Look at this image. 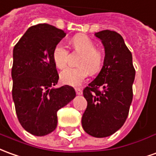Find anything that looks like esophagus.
I'll use <instances>...</instances> for the list:
<instances>
[{
  "label": "esophagus",
  "mask_w": 156,
  "mask_h": 156,
  "mask_svg": "<svg viewBox=\"0 0 156 156\" xmlns=\"http://www.w3.org/2000/svg\"><path fill=\"white\" fill-rule=\"evenodd\" d=\"M75 91H76V94H78V95H80V94H82V93H83L82 89H79V88H76V89H75Z\"/></svg>",
  "instance_id": "esophagus-1"
}]
</instances>
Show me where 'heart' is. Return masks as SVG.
<instances>
[{
	"label": "heart",
	"instance_id": "heart-1",
	"mask_svg": "<svg viewBox=\"0 0 156 156\" xmlns=\"http://www.w3.org/2000/svg\"><path fill=\"white\" fill-rule=\"evenodd\" d=\"M75 51L81 53L78 60V67H70L64 70L60 75V79L64 84L79 85L88 75L95 74L101 70L104 62V55L101 49L95 47V44L85 34H77L71 40ZM69 51L64 44L57 43L52 51V59L56 67L65 68L67 64Z\"/></svg>",
	"mask_w": 156,
	"mask_h": 156
}]
</instances>
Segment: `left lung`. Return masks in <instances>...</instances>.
Masks as SVG:
<instances>
[{
  "label": "left lung",
  "mask_w": 156,
  "mask_h": 156,
  "mask_svg": "<svg viewBox=\"0 0 156 156\" xmlns=\"http://www.w3.org/2000/svg\"><path fill=\"white\" fill-rule=\"evenodd\" d=\"M95 36L104 45V64L83 91L87 108L82 116V126L88 134L105 138L119 130L128 116L135 69L131 51L118 33L102 30Z\"/></svg>",
  "instance_id": "obj_1"
}]
</instances>
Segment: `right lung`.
<instances>
[{
	"mask_svg": "<svg viewBox=\"0 0 156 156\" xmlns=\"http://www.w3.org/2000/svg\"><path fill=\"white\" fill-rule=\"evenodd\" d=\"M66 33L47 23L30 27L13 49L12 99L22 127L35 136L51 133L57 126V112L74 99L68 85L53 88L59 75L52 51Z\"/></svg>",
	"mask_w": 156,
	"mask_h": 156,
	"instance_id": "right-lung-1",
	"label": "right lung"
}]
</instances>
